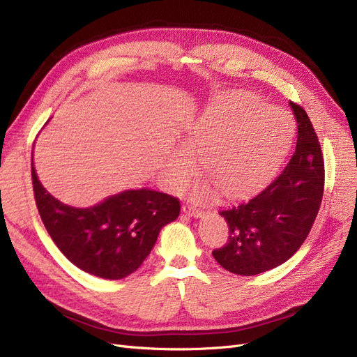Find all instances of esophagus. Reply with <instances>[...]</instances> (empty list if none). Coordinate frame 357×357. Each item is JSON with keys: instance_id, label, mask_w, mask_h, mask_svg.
Returning <instances> with one entry per match:
<instances>
[{"instance_id": "1", "label": "esophagus", "mask_w": 357, "mask_h": 357, "mask_svg": "<svg viewBox=\"0 0 357 357\" xmlns=\"http://www.w3.org/2000/svg\"><path fill=\"white\" fill-rule=\"evenodd\" d=\"M181 210H183V213H186L188 215H192V218H201V215L204 214L202 210L195 208V207H193V205H189V204L183 205Z\"/></svg>"}]
</instances>
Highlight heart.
I'll use <instances>...</instances> for the list:
<instances>
[{
	"instance_id": "heart-1",
	"label": "heart",
	"mask_w": 357,
	"mask_h": 357,
	"mask_svg": "<svg viewBox=\"0 0 357 357\" xmlns=\"http://www.w3.org/2000/svg\"><path fill=\"white\" fill-rule=\"evenodd\" d=\"M294 134V121L280 109L265 107L255 93L234 91L211 102L192 123L185 147L174 150L165 180L181 189L197 171V156L210 180L197 186V195L220 188L238 197L257 188L284 156Z\"/></svg>"
}]
</instances>
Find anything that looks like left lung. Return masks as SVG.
<instances>
[{
  "label": "left lung",
  "instance_id": "1",
  "mask_svg": "<svg viewBox=\"0 0 357 357\" xmlns=\"http://www.w3.org/2000/svg\"><path fill=\"white\" fill-rule=\"evenodd\" d=\"M298 139L283 171L256 197L222 210L229 226L228 243L213 250L225 269L256 275L284 264L307 240L325 189V162L308 114L296 102Z\"/></svg>",
  "mask_w": 357,
  "mask_h": 357
}]
</instances>
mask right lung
I'll list each match as a JSON object with an SVG mask.
<instances>
[{
    "label": "right lung",
    "instance_id": "add662e5",
    "mask_svg": "<svg viewBox=\"0 0 357 357\" xmlns=\"http://www.w3.org/2000/svg\"><path fill=\"white\" fill-rule=\"evenodd\" d=\"M32 189L50 238L70 262L92 275L119 280L142 266L180 201L149 189L126 190L91 208L62 204L43 188L31 164Z\"/></svg>",
    "mask_w": 357,
    "mask_h": 357
}]
</instances>
